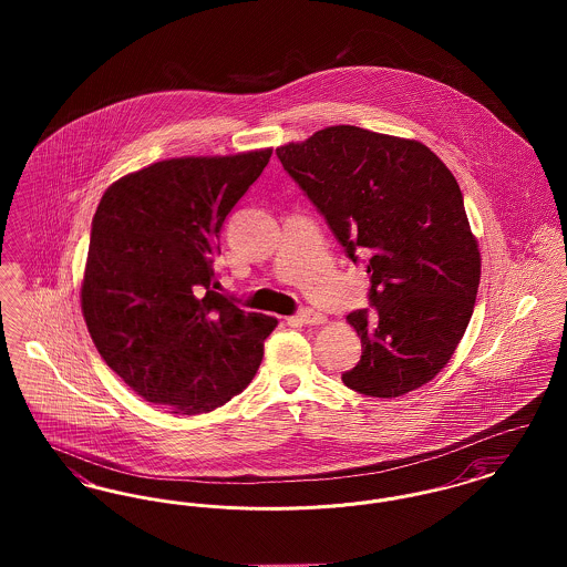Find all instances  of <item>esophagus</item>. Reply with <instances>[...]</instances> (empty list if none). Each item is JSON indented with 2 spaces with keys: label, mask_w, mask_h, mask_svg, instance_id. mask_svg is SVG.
I'll use <instances>...</instances> for the list:
<instances>
[{
  "label": "esophagus",
  "mask_w": 567,
  "mask_h": 567,
  "mask_svg": "<svg viewBox=\"0 0 567 567\" xmlns=\"http://www.w3.org/2000/svg\"><path fill=\"white\" fill-rule=\"evenodd\" d=\"M297 321L303 324H323L327 319H324L321 312L306 308V310H299V315H297Z\"/></svg>",
  "instance_id": "1"
}]
</instances>
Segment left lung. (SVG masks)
<instances>
[{
	"label": "left lung",
	"mask_w": 567,
	"mask_h": 567,
	"mask_svg": "<svg viewBox=\"0 0 567 567\" xmlns=\"http://www.w3.org/2000/svg\"><path fill=\"white\" fill-rule=\"evenodd\" d=\"M357 261L368 257L374 315L347 317L361 361L344 384L400 398L442 372L457 351L481 285V250L455 176L419 140L333 125L276 148Z\"/></svg>",
	"instance_id": "left-lung-1"
}]
</instances>
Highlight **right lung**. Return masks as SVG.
Returning a JSON list of instances; mask_svg holds the SVG:
<instances>
[{"mask_svg": "<svg viewBox=\"0 0 567 567\" xmlns=\"http://www.w3.org/2000/svg\"><path fill=\"white\" fill-rule=\"evenodd\" d=\"M270 157L259 148L151 163L112 183L93 216L84 323L110 370L172 414L240 395L278 324L216 293L213 268L225 216Z\"/></svg>", "mask_w": 567, "mask_h": 567, "instance_id": "1", "label": "right lung"}]
</instances>
